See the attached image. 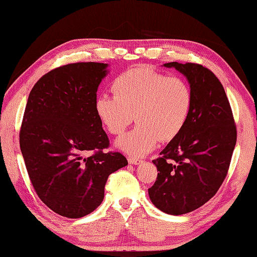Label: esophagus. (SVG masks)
Wrapping results in <instances>:
<instances>
[{
    "instance_id": "1",
    "label": "esophagus",
    "mask_w": 257,
    "mask_h": 257,
    "mask_svg": "<svg viewBox=\"0 0 257 257\" xmlns=\"http://www.w3.org/2000/svg\"><path fill=\"white\" fill-rule=\"evenodd\" d=\"M128 162H129V164L139 165L143 161L139 160V158H136V157H128Z\"/></svg>"
}]
</instances>
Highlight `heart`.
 Returning a JSON list of instances; mask_svg holds the SVG:
<instances>
[{
    "instance_id": "1",
    "label": "heart",
    "mask_w": 257,
    "mask_h": 257,
    "mask_svg": "<svg viewBox=\"0 0 257 257\" xmlns=\"http://www.w3.org/2000/svg\"><path fill=\"white\" fill-rule=\"evenodd\" d=\"M114 96L96 97L94 109L106 132L122 134L133 122L138 124L116 141V147L133 156H144L157 143L179 135L192 109V91L183 78L167 76L149 67L129 69L112 83Z\"/></svg>"
}]
</instances>
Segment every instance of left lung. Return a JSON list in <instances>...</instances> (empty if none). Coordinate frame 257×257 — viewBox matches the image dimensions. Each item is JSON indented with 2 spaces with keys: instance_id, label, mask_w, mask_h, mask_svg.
<instances>
[{
  "instance_id": "8db88e82",
  "label": "left lung",
  "mask_w": 257,
  "mask_h": 257,
  "mask_svg": "<svg viewBox=\"0 0 257 257\" xmlns=\"http://www.w3.org/2000/svg\"><path fill=\"white\" fill-rule=\"evenodd\" d=\"M183 74L192 109L177 136L154 160L157 179L148 194L161 211L179 216L208 202L227 175L237 130L222 84L202 65L166 63Z\"/></svg>"
}]
</instances>
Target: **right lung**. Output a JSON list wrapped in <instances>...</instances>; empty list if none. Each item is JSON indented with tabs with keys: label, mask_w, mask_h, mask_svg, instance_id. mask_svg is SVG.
Returning <instances> with one entry per match:
<instances>
[{
	"label": "right lung",
	"mask_w": 257,
	"mask_h": 257,
	"mask_svg": "<svg viewBox=\"0 0 257 257\" xmlns=\"http://www.w3.org/2000/svg\"><path fill=\"white\" fill-rule=\"evenodd\" d=\"M108 64L74 63L53 69L35 84L20 130L30 181L54 212L81 218L100 206L111 173L128 164L120 153H103L109 138L94 109ZM88 151L91 157L84 158Z\"/></svg>",
	"instance_id": "right-lung-1"
}]
</instances>
